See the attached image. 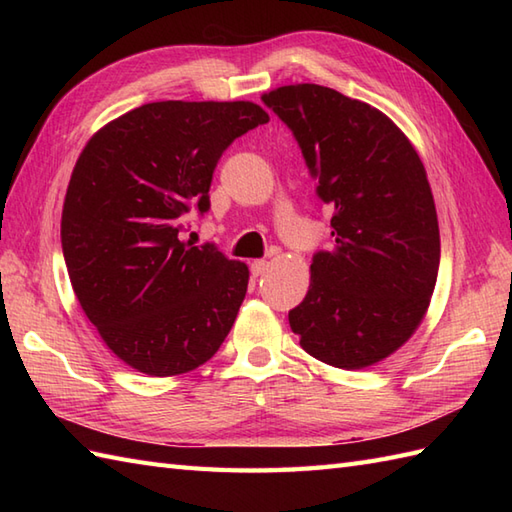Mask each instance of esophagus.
<instances>
[{
	"label": "esophagus",
	"mask_w": 512,
	"mask_h": 512,
	"mask_svg": "<svg viewBox=\"0 0 512 512\" xmlns=\"http://www.w3.org/2000/svg\"><path fill=\"white\" fill-rule=\"evenodd\" d=\"M266 270H268L266 259H255V262L250 264V273H253V277H262Z\"/></svg>",
	"instance_id": "1"
}]
</instances>
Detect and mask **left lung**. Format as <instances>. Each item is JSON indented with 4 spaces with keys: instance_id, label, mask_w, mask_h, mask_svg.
<instances>
[{
    "instance_id": "8db88e82",
    "label": "left lung",
    "mask_w": 512,
    "mask_h": 512,
    "mask_svg": "<svg viewBox=\"0 0 512 512\" xmlns=\"http://www.w3.org/2000/svg\"><path fill=\"white\" fill-rule=\"evenodd\" d=\"M262 101L295 134L317 195L334 206V246L312 257L290 328L332 367L383 361L418 330L438 279V213L422 160L389 116L332 88L284 85Z\"/></svg>"
}]
</instances>
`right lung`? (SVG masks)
Returning <instances> with one entry per match:
<instances>
[{
    "label": "right lung",
    "instance_id": "1",
    "mask_svg": "<svg viewBox=\"0 0 512 512\" xmlns=\"http://www.w3.org/2000/svg\"><path fill=\"white\" fill-rule=\"evenodd\" d=\"M268 121L250 101H160L83 147L65 191L63 257L85 317L125 365L187 374L231 332L248 266L180 231L189 211H209L224 149Z\"/></svg>",
    "mask_w": 512,
    "mask_h": 512
}]
</instances>
